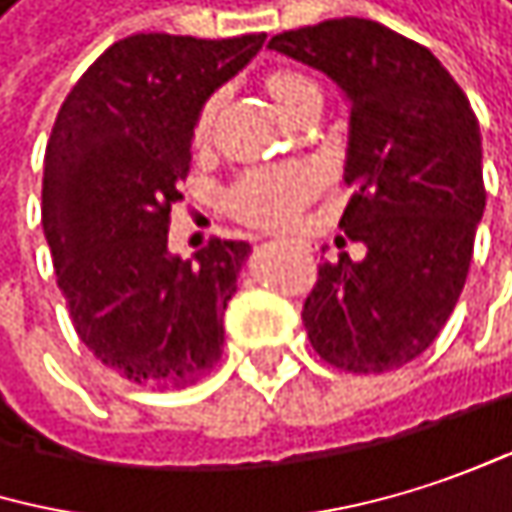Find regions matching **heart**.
Segmentation results:
<instances>
[{
    "label": "heart",
    "instance_id": "1",
    "mask_svg": "<svg viewBox=\"0 0 512 512\" xmlns=\"http://www.w3.org/2000/svg\"><path fill=\"white\" fill-rule=\"evenodd\" d=\"M267 89L276 98V104L285 113H291L294 104L300 101V95L309 89H318V86L300 71L279 68V71L267 74ZM218 110H221V92L206 95L203 104L197 107V116L191 125V137L197 146H203L212 137ZM321 182H324V173L312 161L251 167L230 185L227 209L236 218H242L248 224H258V227H288L303 212V206L318 194Z\"/></svg>",
    "mask_w": 512,
    "mask_h": 512
}]
</instances>
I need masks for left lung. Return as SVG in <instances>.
Wrapping results in <instances>:
<instances>
[{"label": "left lung", "instance_id": "1", "mask_svg": "<svg viewBox=\"0 0 512 512\" xmlns=\"http://www.w3.org/2000/svg\"><path fill=\"white\" fill-rule=\"evenodd\" d=\"M270 50L324 71L351 101L354 194L339 227L366 258L318 267L309 342L354 375L399 369L438 339L468 279L486 209L480 122L432 50L375 20L291 29Z\"/></svg>", "mask_w": 512, "mask_h": 512}]
</instances>
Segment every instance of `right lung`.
Listing matches in <instances>:
<instances>
[{
    "mask_svg": "<svg viewBox=\"0 0 512 512\" xmlns=\"http://www.w3.org/2000/svg\"><path fill=\"white\" fill-rule=\"evenodd\" d=\"M239 38L131 35L74 83L53 122L41 224L80 342L140 387H188L224 345V309L251 245L167 251L170 206L191 167L197 107L264 47Z\"/></svg>",
    "mask_w": 512,
    "mask_h": 512,
    "instance_id": "obj_1",
    "label": "right lung"
}]
</instances>
